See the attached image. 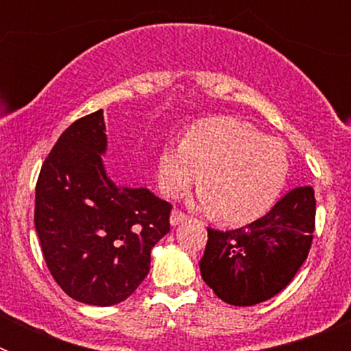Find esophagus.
<instances>
[{
	"instance_id": "obj_1",
	"label": "esophagus",
	"mask_w": 351,
	"mask_h": 351,
	"mask_svg": "<svg viewBox=\"0 0 351 351\" xmlns=\"http://www.w3.org/2000/svg\"><path fill=\"white\" fill-rule=\"evenodd\" d=\"M186 219H188V214L179 209H173L172 214H170V223H172V226L179 225V223L186 221Z\"/></svg>"
}]
</instances>
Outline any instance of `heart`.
<instances>
[{
    "label": "heart",
    "instance_id": "obj_1",
    "mask_svg": "<svg viewBox=\"0 0 351 351\" xmlns=\"http://www.w3.org/2000/svg\"><path fill=\"white\" fill-rule=\"evenodd\" d=\"M288 158L283 145L232 117L204 119L172 141L158 158V182L178 197L200 176L198 202L223 223H250L267 213L283 190Z\"/></svg>",
    "mask_w": 351,
    "mask_h": 351
}]
</instances>
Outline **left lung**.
I'll return each mask as SVG.
<instances>
[{"label": "left lung", "mask_w": 351, "mask_h": 351, "mask_svg": "<svg viewBox=\"0 0 351 351\" xmlns=\"http://www.w3.org/2000/svg\"><path fill=\"white\" fill-rule=\"evenodd\" d=\"M315 214V190L297 186L243 228H207L200 260L207 287L234 306H253L280 293L308 258Z\"/></svg>", "instance_id": "obj_1"}]
</instances>
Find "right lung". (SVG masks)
I'll use <instances>...</instances> for the list:
<instances>
[{
  "label": "right lung",
  "mask_w": 351,
  "mask_h": 351,
  "mask_svg": "<svg viewBox=\"0 0 351 351\" xmlns=\"http://www.w3.org/2000/svg\"><path fill=\"white\" fill-rule=\"evenodd\" d=\"M105 147L101 110L71 123L43 161L35 195V228L52 278L93 306H114L137 290L172 210L145 188L114 184Z\"/></svg>",
  "instance_id": "obj_1"
}]
</instances>
